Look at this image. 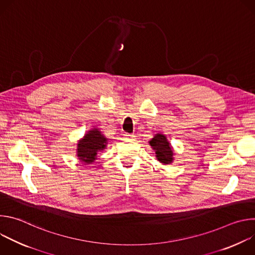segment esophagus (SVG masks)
<instances>
[{"instance_id": "1", "label": "esophagus", "mask_w": 255, "mask_h": 255, "mask_svg": "<svg viewBox=\"0 0 255 255\" xmlns=\"http://www.w3.org/2000/svg\"><path fill=\"white\" fill-rule=\"evenodd\" d=\"M124 137H125L126 139H129V140H133L135 136H134L133 134H130V133H125V134H124Z\"/></svg>"}]
</instances>
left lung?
I'll use <instances>...</instances> for the list:
<instances>
[{
    "instance_id": "8db88e82",
    "label": "left lung",
    "mask_w": 255,
    "mask_h": 255,
    "mask_svg": "<svg viewBox=\"0 0 255 255\" xmlns=\"http://www.w3.org/2000/svg\"><path fill=\"white\" fill-rule=\"evenodd\" d=\"M151 148L155 151L156 159L162 164H170L173 161V148L167 140L166 136L157 133L153 136V138L149 141Z\"/></svg>"
}]
</instances>
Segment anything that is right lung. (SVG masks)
Returning a JSON list of instances; mask_svg holds the SVG:
<instances>
[{
	"mask_svg": "<svg viewBox=\"0 0 255 255\" xmlns=\"http://www.w3.org/2000/svg\"><path fill=\"white\" fill-rule=\"evenodd\" d=\"M108 140L99 128L89 130L78 142L77 156L79 160L86 164L93 163L97 159L98 153L106 149Z\"/></svg>",
	"mask_w": 255,
	"mask_h": 255,
	"instance_id": "right-lung-1",
	"label": "right lung"
}]
</instances>
